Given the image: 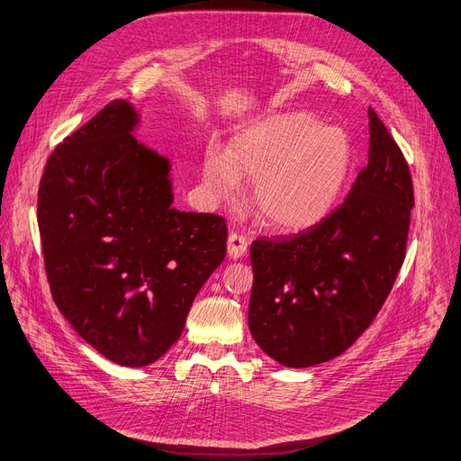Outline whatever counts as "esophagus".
<instances>
[{"label": "esophagus", "mask_w": 461, "mask_h": 461, "mask_svg": "<svg viewBox=\"0 0 461 461\" xmlns=\"http://www.w3.org/2000/svg\"><path fill=\"white\" fill-rule=\"evenodd\" d=\"M247 249H249V240L245 235H240L231 231L230 237H228V254L230 258H243L247 254Z\"/></svg>", "instance_id": "1"}]
</instances>
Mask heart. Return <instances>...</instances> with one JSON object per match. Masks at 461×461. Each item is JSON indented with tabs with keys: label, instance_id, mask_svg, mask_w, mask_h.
Listing matches in <instances>:
<instances>
[{
	"label": "heart",
	"instance_id": "1",
	"mask_svg": "<svg viewBox=\"0 0 461 461\" xmlns=\"http://www.w3.org/2000/svg\"><path fill=\"white\" fill-rule=\"evenodd\" d=\"M355 151L342 129L305 112L271 115L233 140L228 153L209 151L207 190L230 199L240 178L250 180L252 211L266 226L300 231L325 220L342 197Z\"/></svg>",
	"mask_w": 461,
	"mask_h": 461
}]
</instances>
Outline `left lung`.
I'll return each mask as SVG.
<instances>
[{
    "mask_svg": "<svg viewBox=\"0 0 461 461\" xmlns=\"http://www.w3.org/2000/svg\"><path fill=\"white\" fill-rule=\"evenodd\" d=\"M368 119V163L346 201L298 235L250 245L249 329L285 366H313L344 353L382 310L404 262L411 168L372 108Z\"/></svg>",
    "mask_w": 461,
    "mask_h": 461,
    "instance_id": "obj_1",
    "label": "left lung"
}]
</instances>
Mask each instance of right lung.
<instances>
[{"mask_svg":"<svg viewBox=\"0 0 461 461\" xmlns=\"http://www.w3.org/2000/svg\"><path fill=\"white\" fill-rule=\"evenodd\" d=\"M113 100L50 153L38 192L45 274L76 332L123 366L158 361L226 257V220L170 207L168 161Z\"/></svg>","mask_w":461,"mask_h":461,"instance_id":"obj_1","label":"right lung"}]
</instances>
